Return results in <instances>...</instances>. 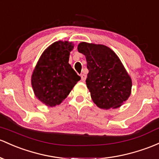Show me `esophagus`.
Segmentation results:
<instances>
[{
  "mask_svg": "<svg viewBox=\"0 0 159 159\" xmlns=\"http://www.w3.org/2000/svg\"><path fill=\"white\" fill-rule=\"evenodd\" d=\"M86 78H87L86 75H84V74H81V81H82L83 82H84L85 80H86Z\"/></svg>",
  "mask_w": 159,
  "mask_h": 159,
  "instance_id": "esophagus-1",
  "label": "esophagus"
}]
</instances>
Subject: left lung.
Segmentation results:
<instances>
[{
  "label": "left lung",
  "instance_id": "1",
  "mask_svg": "<svg viewBox=\"0 0 159 159\" xmlns=\"http://www.w3.org/2000/svg\"><path fill=\"white\" fill-rule=\"evenodd\" d=\"M78 50L86 57V84L93 102L102 109L120 107L130 96L132 80L119 57L103 44L81 42Z\"/></svg>",
  "mask_w": 159,
  "mask_h": 159
}]
</instances>
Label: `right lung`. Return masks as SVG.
<instances>
[{
	"label": "right lung",
	"mask_w": 159,
	"mask_h": 159,
	"mask_svg": "<svg viewBox=\"0 0 159 159\" xmlns=\"http://www.w3.org/2000/svg\"><path fill=\"white\" fill-rule=\"evenodd\" d=\"M73 48L72 42L56 41L45 49L33 70V91L46 106L60 105L81 79L69 63Z\"/></svg>",
	"instance_id": "add662e5"
}]
</instances>
